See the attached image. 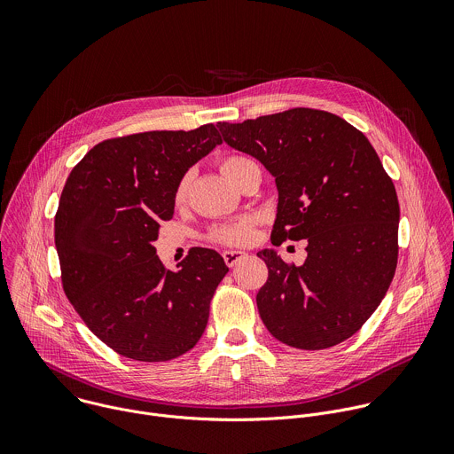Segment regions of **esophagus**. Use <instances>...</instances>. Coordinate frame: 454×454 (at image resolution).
I'll list each match as a JSON object with an SVG mask.
<instances>
[{
	"mask_svg": "<svg viewBox=\"0 0 454 454\" xmlns=\"http://www.w3.org/2000/svg\"><path fill=\"white\" fill-rule=\"evenodd\" d=\"M249 254L246 253V251H242V249H226L224 253H223V258H224V262H226V266H230V268H233L235 264H239L240 261H244V258H247Z\"/></svg>",
	"mask_w": 454,
	"mask_h": 454,
	"instance_id": "1",
	"label": "esophagus"
}]
</instances>
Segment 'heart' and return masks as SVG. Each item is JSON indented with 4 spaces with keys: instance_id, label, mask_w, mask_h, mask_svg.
I'll list each match as a JSON object with an SVG mask.
<instances>
[{
    "instance_id": "1",
    "label": "heart",
    "mask_w": 454,
    "mask_h": 454,
    "mask_svg": "<svg viewBox=\"0 0 454 454\" xmlns=\"http://www.w3.org/2000/svg\"><path fill=\"white\" fill-rule=\"evenodd\" d=\"M253 161L249 158L244 156H228L223 160L221 168L223 174L235 184L239 176L242 174V170L246 167H249ZM186 188H188V177H183L176 188V203H183L186 198ZM253 237V219H240L237 223H230V224H223L212 230V239L221 242V244H246L249 242Z\"/></svg>"
}]
</instances>
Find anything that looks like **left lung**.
<instances>
[{
    "mask_svg": "<svg viewBox=\"0 0 454 454\" xmlns=\"http://www.w3.org/2000/svg\"><path fill=\"white\" fill-rule=\"evenodd\" d=\"M217 127L231 149L275 177L273 244L307 239L301 266L286 264L275 249L256 253L270 270L256 294L264 325L301 350L348 340L397 268L399 200L375 149L347 120L309 107Z\"/></svg>",
    "mask_w": 454,
    "mask_h": 454,
    "instance_id": "1",
    "label": "left lung"
}]
</instances>
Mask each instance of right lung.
I'll return each instance as SVG.
<instances>
[{
    "instance_id": "obj_1",
    "label": "right lung",
    "mask_w": 454,
    "mask_h": 454,
    "mask_svg": "<svg viewBox=\"0 0 454 454\" xmlns=\"http://www.w3.org/2000/svg\"><path fill=\"white\" fill-rule=\"evenodd\" d=\"M223 140L214 123L95 145L72 170L55 215L62 287L90 331L123 357L170 361L201 340L223 256L192 247L176 271L154 240L188 168Z\"/></svg>"
}]
</instances>
